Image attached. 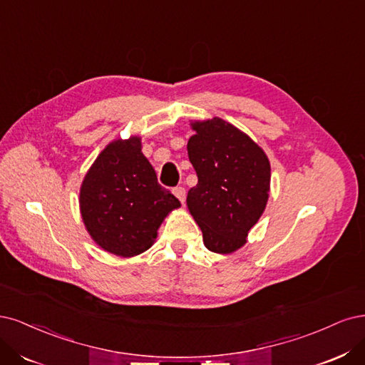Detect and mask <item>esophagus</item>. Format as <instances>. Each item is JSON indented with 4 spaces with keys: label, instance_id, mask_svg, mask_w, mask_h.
<instances>
[{
    "label": "esophagus",
    "instance_id": "1",
    "mask_svg": "<svg viewBox=\"0 0 365 365\" xmlns=\"http://www.w3.org/2000/svg\"><path fill=\"white\" fill-rule=\"evenodd\" d=\"M173 192H174V195L178 197L179 200H180V203L183 205L185 203V198H186V191H185V187L183 186H175L174 190H173Z\"/></svg>",
    "mask_w": 365,
    "mask_h": 365
}]
</instances>
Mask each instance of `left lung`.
I'll return each mask as SVG.
<instances>
[{
    "label": "left lung",
    "mask_w": 365,
    "mask_h": 365,
    "mask_svg": "<svg viewBox=\"0 0 365 365\" xmlns=\"http://www.w3.org/2000/svg\"><path fill=\"white\" fill-rule=\"evenodd\" d=\"M191 127L195 135L187 140V156L198 183L187 191L186 205L206 249L233 253L267 206L269 160L255 140L217 116Z\"/></svg>",
    "instance_id": "8db88e82"
}]
</instances>
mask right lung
I'll use <instances>...</instances> for the list:
<instances>
[{
	"label": "right lung",
	"mask_w": 365,
	"mask_h": 365,
	"mask_svg": "<svg viewBox=\"0 0 365 365\" xmlns=\"http://www.w3.org/2000/svg\"><path fill=\"white\" fill-rule=\"evenodd\" d=\"M140 147L139 136L113 140L80 187V212L91 238L121 257L148 250L163 218L180 207L179 200L158 183Z\"/></svg>",
	"instance_id": "1"
}]
</instances>
